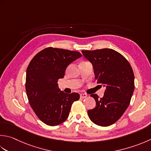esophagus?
<instances>
[{"mask_svg": "<svg viewBox=\"0 0 151 151\" xmlns=\"http://www.w3.org/2000/svg\"><path fill=\"white\" fill-rule=\"evenodd\" d=\"M80 96H81V98L84 99V98H86V97L88 96V95H87V94H86V93H82L80 94Z\"/></svg>", "mask_w": 151, "mask_h": 151, "instance_id": "esophagus-1", "label": "esophagus"}]
</instances>
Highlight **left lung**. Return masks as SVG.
<instances>
[{
	"label": "left lung",
	"mask_w": 151,
	"mask_h": 151,
	"mask_svg": "<svg viewBox=\"0 0 151 151\" xmlns=\"http://www.w3.org/2000/svg\"><path fill=\"white\" fill-rule=\"evenodd\" d=\"M82 54L93 65L97 83L106 88L104 96H91L96 107L88 111L91 122L101 126L116 122L128 107L134 91V74L128 60L115 50L103 48L82 50Z\"/></svg>",
	"instance_id": "1"
}]
</instances>
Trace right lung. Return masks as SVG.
Wrapping results in <instances>:
<instances>
[{
  "label": "right lung",
  "instance_id": "add662e5",
  "mask_svg": "<svg viewBox=\"0 0 151 151\" xmlns=\"http://www.w3.org/2000/svg\"><path fill=\"white\" fill-rule=\"evenodd\" d=\"M82 57L78 52L46 48L32 59L27 69L25 90L32 110L42 122L58 126L69 116L73 103L80 98L78 93H65L58 88L69 65Z\"/></svg>",
  "mask_w": 151,
  "mask_h": 151
}]
</instances>
